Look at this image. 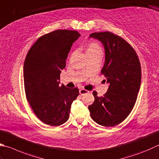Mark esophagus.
I'll return each instance as SVG.
<instances>
[{"label": "esophagus", "mask_w": 159, "mask_h": 159, "mask_svg": "<svg viewBox=\"0 0 159 159\" xmlns=\"http://www.w3.org/2000/svg\"><path fill=\"white\" fill-rule=\"evenodd\" d=\"M89 92L88 91V90H86L85 89H80L79 90V93H80V95H84L85 94H88V93H89Z\"/></svg>", "instance_id": "esophagus-1"}]
</instances>
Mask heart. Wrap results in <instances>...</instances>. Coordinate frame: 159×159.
<instances>
[{"label":"heart","instance_id":"b5f03b06","mask_svg":"<svg viewBox=\"0 0 159 159\" xmlns=\"http://www.w3.org/2000/svg\"><path fill=\"white\" fill-rule=\"evenodd\" d=\"M86 54L87 56L90 54H102V48L98 43L92 41L89 42L86 48Z\"/></svg>","mask_w":159,"mask_h":159}]
</instances>
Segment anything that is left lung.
<instances>
[{
	"mask_svg": "<svg viewBox=\"0 0 159 159\" xmlns=\"http://www.w3.org/2000/svg\"><path fill=\"white\" fill-rule=\"evenodd\" d=\"M89 38L102 43L105 61L101 74L110 84L107 92L89 105L92 119L105 127H114L125 120L137 98L141 82V67L136 52L126 40L110 32H94Z\"/></svg>",
	"mask_w": 159,
	"mask_h": 159,
	"instance_id": "1",
	"label": "left lung"
}]
</instances>
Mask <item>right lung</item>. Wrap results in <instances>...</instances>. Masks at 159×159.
<instances>
[{"label": "right lung", "mask_w": 159, "mask_h": 159, "mask_svg": "<svg viewBox=\"0 0 159 159\" xmlns=\"http://www.w3.org/2000/svg\"><path fill=\"white\" fill-rule=\"evenodd\" d=\"M77 31L58 30L40 36L28 51L23 67L25 92L34 114L48 125L59 126L69 119L77 88L59 85L61 70Z\"/></svg>", "instance_id": "right-lung-1"}]
</instances>
